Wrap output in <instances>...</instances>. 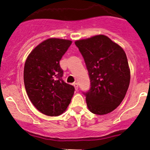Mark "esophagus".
<instances>
[{
    "label": "esophagus",
    "instance_id": "1",
    "mask_svg": "<svg viewBox=\"0 0 150 150\" xmlns=\"http://www.w3.org/2000/svg\"><path fill=\"white\" fill-rule=\"evenodd\" d=\"M73 86H75V89H76V90L78 89V83H74Z\"/></svg>",
    "mask_w": 150,
    "mask_h": 150
}]
</instances>
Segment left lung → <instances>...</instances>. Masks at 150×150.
I'll return each instance as SVG.
<instances>
[{
  "label": "left lung",
  "mask_w": 150,
  "mask_h": 150,
  "mask_svg": "<svg viewBox=\"0 0 150 150\" xmlns=\"http://www.w3.org/2000/svg\"><path fill=\"white\" fill-rule=\"evenodd\" d=\"M88 72L90 88L83 93L88 108L103 115L117 108L128 89L130 72L124 50L108 36L75 42Z\"/></svg>",
  "instance_id": "left-lung-1"
}]
</instances>
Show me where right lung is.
Listing matches in <instances>:
<instances>
[{
  "mask_svg": "<svg viewBox=\"0 0 150 150\" xmlns=\"http://www.w3.org/2000/svg\"><path fill=\"white\" fill-rule=\"evenodd\" d=\"M72 41L51 38L36 46L24 67V84L29 99L41 113L50 117L62 114L74 94L73 86L63 80L59 62Z\"/></svg>",
  "mask_w": 150,
  "mask_h": 150,
  "instance_id": "obj_1",
  "label": "right lung"
}]
</instances>
